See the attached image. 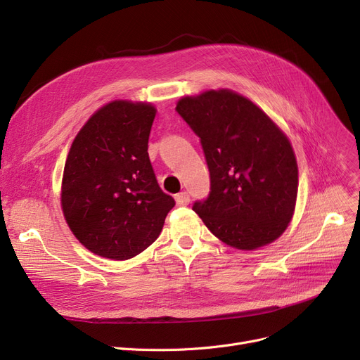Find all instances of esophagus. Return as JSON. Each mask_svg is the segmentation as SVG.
I'll return each instance as SVG.
<instances>
[{"instance_id": "obj_1", "label": "esophagus", "mask_w": 360, "mask_h": 360, "mask_svg": "<svg viewBox=\"0 0 360 360\" xmlns=\"http://www.w3.org/2000/svg\"><path fill=\"white\" fill-rule=\"evenodd\" d=\"M175 200H176V205L178 206H187L190 203V194L187 191H182V193H178L175 195Z\"/></svg>"}]
</instances>
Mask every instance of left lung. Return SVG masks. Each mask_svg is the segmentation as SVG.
Returning a JSON list of instances; mask_svg holds the SVG:
<instances>
[{
  "mask_svg": "<svg viewBox=\"0 0 360 360\" xmlns=\"http://www.w3.org/2000/svg\"><path fill=\"white\" fill-rule=\"evenodd\" d=\"M176 112L200 138L210 191L193 210L219 240L257 249L294 215L298 167L288 138L255 103L230 90L182 98Z\"/></svg>",
  "mask_w": 360,
  "mask_h": 360,
  "instance_id": "obj_1",
  "label": "left lung"
}]
</instances>
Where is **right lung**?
I'll return each mask as SVG.
<instances>
[{
    "instance_id": "obj_1",
    "label": "right lung",
    "mask_w": 360,
    "mask_h": 360,
    "mask_svg": "<svg viewBox=\"0 0 360 360\" xmlns=\"http://www.w3.org/2000/svg\"><path fill=\"white\" fill-rule=\"evenodd\" d=\"M155 108L114 101L93 114L66 158L62 209L93 254L123 261L148 248L175 206L157 182L148 155Z\"/></svg>"
}]
</instances>
